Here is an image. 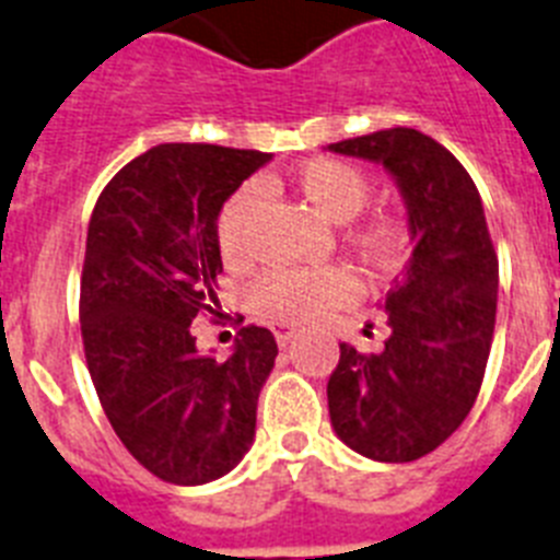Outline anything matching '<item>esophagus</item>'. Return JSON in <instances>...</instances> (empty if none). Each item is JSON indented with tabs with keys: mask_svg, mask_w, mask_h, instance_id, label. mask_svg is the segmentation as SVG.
<instances>
[{
	"mask_svg": "<svg viewBox=\"0 0 560 560\" xmlns=\"http://www.w3.org/2000/svg\"><path fill=\"white\" fill-rule=\"evenodd\" d=\"M272 336L279 341V347H288L295 336V327L293 324H284V322H276L272 324Z\"/></svg>",
	"mask_w": 560,
	"mask_h": 560,
	"instance_id": "esophagus-1",
	"label": "esophagus"
}]
</instances>
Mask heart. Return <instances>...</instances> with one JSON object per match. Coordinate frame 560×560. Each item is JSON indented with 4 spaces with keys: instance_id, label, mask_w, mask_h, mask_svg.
Segmentation results:
<instances>
[{
    "instance_id": "obj_1",
    "label": "heart",
    "mask_w": 560,
    "mask_h": 560,
    "mask_svg": "<svg viewBox=\"0 0 560 560\" xmlns=\"http://www.w3.org/2000/svg\"><path fill=\"white\" fill-rule=\"evenodd\" d=\"M295 190L332 222H350L368 208L373 182L359 164L336 156L304 162L293 176ZM265 199V185L247 182L222 205L215 219V236L228 261H242L250 250V222ZM350 242L373 265H393L404 253L407 228L401 215L378 210L350 228ZM359 279L341 265L327 267H272L250 284V304L270 322H313V318L352 302Z\"/></svg>"
}]
</instances>
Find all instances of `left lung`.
Returning <instances> with one entry per match:
<instances>
[{
  "label": "left lung",
  "mask_w": 560,
  "mask_h": 560,
  "mask_svg": "<svg viewBox=\"0 0 560 560\" xmlns=\"http://www.w3.org/2000/svg\"><path fill=\"white\" fill-rule=\"evenodd\" d=\"M330 150L382 162L396 176L416 238L384 302L382 350L341 345L327 382L332 430L373 462H416L462 427L481 389L495 330V247L476 182L430 136L389 128Z\"/></svg>",
  "instance_id": "8db88e82"
}]
</instances>
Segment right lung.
Masks as SVG:
<instances>
[{
	"instance_id": "right-lung-1",
	"label": "right lung",
	"mask_w": 560,
	"mask_h": 560,
	"mask_svg": "<svg viewBox=\"0 0 560 560\" xmlns=\"http://www.w3.org/2000/svg\"><path fill=\"white\" fill-rule=\"evenodd\" d=\"M270 153L159 144L110 178L84 244L79 324L93 387L119 441L167 483H208L256 435L261 384L279 355L267 327L238 330L228 361L196 350L215 316V219ZM238 318L236 324H242Z\"/></svg>"
}]
</instances>
